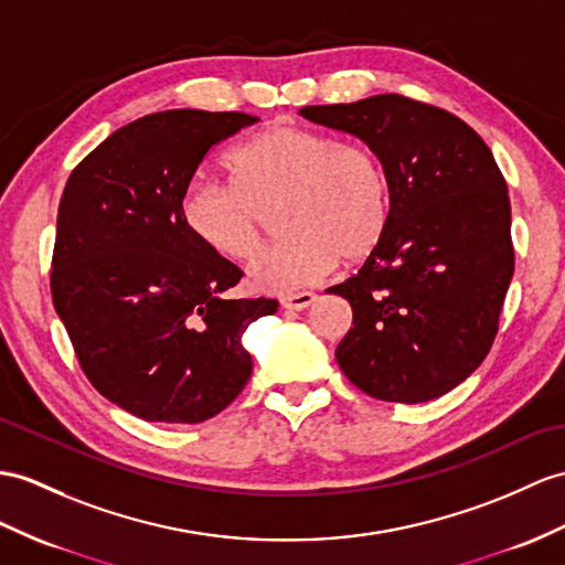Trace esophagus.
Masks as SVG:
<instances>
[{"instance_id": "1", "label": "esophagus", "mask_w": 565, "mask_h": 565, "mask_svg": "<svg viewBox=\"0 0 565 565\" xmlns=\"http://www.w3.org/2000/svg\"><path fill=\"white\" fill-rule=\"evenodd\" d=\"M316 301V295L313 292H297V295H287L280 299L282 309H290V311H301L307 309L309 305H313Z\"/></svg>"}]
</instances>
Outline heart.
<instances>
[{"label":"heart","instance_id":"heart-1","mask_svg":"<svg viewBox=\"0 0 565 565\" xmlns=\"http://www.w3.org/2000/svg\"><path fill=\"white\" fill-rule=\"evenodd\" d=\"M230 186L191 184L182 223L205 249L246 264L280 213L285 239L260 256L249 280L285 295L316 285L335 260L356 264L379 249L391 223V177L374 150L338 136L275 124L225 156Z\"/></svg>","mask_w":565,"mask_h":565}]
</instances>
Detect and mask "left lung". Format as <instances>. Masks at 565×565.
Wrapping results in <instances>:
<instances>
[{"mask_svg":"<svg viewBox=\"0 0 565 565\" xmlns=\"http://www.w3.org/2000/svg\"><path fill=\"white\" fill-rule=\"evenodd\" d=\"M299 115L360 136L391 177L386 237L328 290L354 313L335 350L342 374L376 401L441 397L484 362L513 278L511 201L497 160L470 124L407 95Z\"/></svg>","mask_w":565,"mask_h":565,"instance_id":"left-lung-1","label":"left lung"}]
</instances>
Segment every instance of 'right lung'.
<instances>
[{
  "label": "right lung",
  "mask_w": 565,
  "mask_h": 565,
  "mask_svg": "<svg viewBox=\"0 0 565 565\" xmlns=\"http://www.w3.org/2000/svg\"><path fill=\"white\" fill-rule=\"evenodd\" d=\"M258 117L168 109L136 119L68 174L50 290L93 388L146 422L199 424L252 376L242 333L278 299H225L242 270L182 223L209 150Z\"/></svg>",
  "instance_id": "1"
}]
</instances>
